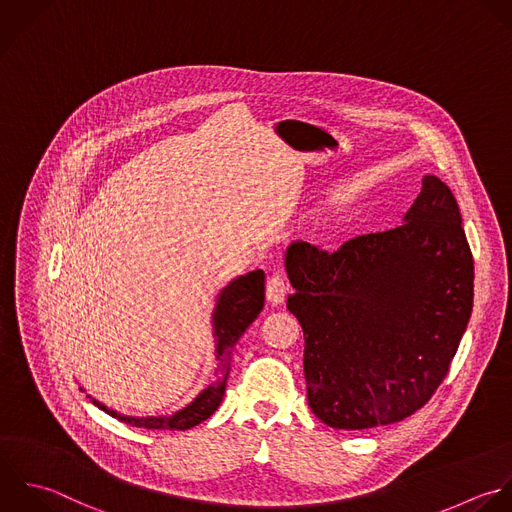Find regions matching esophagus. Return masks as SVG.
Instances as JSON below:
<instances>
[{"label":"esophagus","mask_w":512,"mask_h":512,"mask_svg":"<svg viewBox=\"0 0 512 512\" xmlns=\"http://www.w3.org/2000/svg\"><path fill=\"white\" fill-rule=\"evenodd\" d=\"M287 291H289V285H287V281H285L281 275H271V277L267 279V299H269L273 305L283 303Z\"/></svg>","instance_id":"1"}]
</instances>
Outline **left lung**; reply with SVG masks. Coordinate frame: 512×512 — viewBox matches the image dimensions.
<instances>
[{
    "mask_svg": "<svg viewBox=\"0 0 512 512\" xmlns=\"http://www.w3.org/2000/svg\"><path fill=\"white\" fill-rule=\"evenodd\" d=\"M287 309L305 335L307 401L333 429L393 425L435 395L473 311V253L435 175L395 229L337 251L291 243Z\"/></svg>",
    "mask_w": 512,
    "mask_h": 512,
    "instance_id": "obj_1",
    "label": "left lung"
}]
</instances>
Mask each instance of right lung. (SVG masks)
<instances>
[{"mask_svg": "<svg viewBox=\"0 0 512 512\" xmlns=\"http://www.w3.org/2000/svg\"><path fill=\"white\" fill-rule=\"evenodd\" d=\"M265 303V273L261 269L251 271L247 275H241L233 279L217 297V305L213 311V335L217 341L215 357V381L203 389L187 407L181 411L169 415V417H127L119 415L99 401L91 399L93 405H97L107 415L115 417L121 423H127L137 429H149V431H187L205 419H209L217 407L223 401L225 385L231 369V357L233 347L239 341V337L245 333V329L257 319Z\"/></svg>", "mask_w": 512, "mask_h": 512, "instance_id": "right-lung-1", "label": "right lung"}]
</instances>
